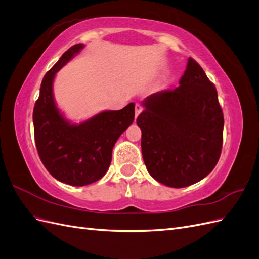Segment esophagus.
<instances>
[{"instance_id": "esophagus-1", "label": "esophagus", "mask_w": 259, "mask_h": 259, "mask_svg": "<svg viewBox=\"0 0 259 259\" xmlns=\"http://www.w3.org/2000/svg\"><path fill=\"white\" fill-rule=\"evenodd\" d=\"M142 112V106L140 104H136V107H135V114H136V118L140 115V113Z\"/></svg>"}]
</instances>
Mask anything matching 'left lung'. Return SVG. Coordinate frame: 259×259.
<instances>
[{
    "label": "left lung",
    "instance_id": "8db88e82",
    "mask_svg": "<svg viewBox=\"0 0 259 259\" xmlns=\"http://www.w3.org/2000/svg\"><path fill=\"white\" fill-rule=\"evenodd\" d=\"M179 84L147 97L137 118L147 171L171 188L189 187L211 172L224 139L217 90L192 57Z\"/></svg>",
    "mask_w": 259,
    "mask_h": 259
}]
</instances>
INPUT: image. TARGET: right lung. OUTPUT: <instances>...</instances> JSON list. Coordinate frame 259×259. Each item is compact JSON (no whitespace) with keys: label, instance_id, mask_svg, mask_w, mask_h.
I'll use <instances>...</instances> for the list:
<instances>
[{"label":"right lung","instance_id":"1","mask_svg":"<svg viewBox=\"0 0 259 259\" xmlns=\"http://www.w3.org/2000/svg\"><path fill=\"white\" fill-rule=\"evenodd\" d=\"M82 49L81 43L69 48L46 73L33 108L34 141L42 164L55 179L75 187L88 186L106 174L116 141L135 119L134 103L80 124H71L60 113L52 89L55 73Z\"/></svg>","mask_w":259,"mask_h":259}]
</instances>
